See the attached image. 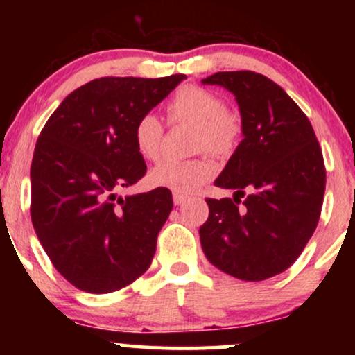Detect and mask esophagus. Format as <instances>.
I'll list each match as a JSON object with an SVG mask.
<instances>
[{
    "label": "esophagus",
    "instance_id": "34e87169",
    "mask_svg": "<svg viewBox=\"0 0 355 355\" xmlns=\"http://www.w3.org/2000/svg\"><path fill=\"white\" fill-rule=\"evenodd\" d=\"M187 202V197L185 195H180V193H173V203L175 205H183V203Z\"/></svg>",
    "mask_w": 355,
    "mask_h": 355
}]
</instances>
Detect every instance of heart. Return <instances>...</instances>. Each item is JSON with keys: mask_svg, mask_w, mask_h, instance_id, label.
<instances>
[{"mask_svg": "<svg viewBox=\"0 0 355 355\" xmlns=\"http://www.w3.org/2000/svg\"><path fill=\"white\" fill-rule=\"evenodd\" d=\"M168 120L172 123L195 126L193 150L209 152L218 157L229 155L237 146L242 135V120L239 113L227 108L222 96L211 89L185 85L170 100ZM164 126L153 113L138 118L133 128V144L138 155L148 162L162 157ZM217 166L207 157L191 160H168L150 172L148 180L158 189H168L180 195H190L214 177Z\"/></svg>", "mask_w": 355, "mask_h": 355, "instance_id": "obj_1", "label": "heart"}]
</instances>
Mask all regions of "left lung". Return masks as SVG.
<instances>
[{"mask_svg": "<svg viewBox=\"0 0 355 355\" xmlns=\"http://www.w3.org/2000/svg\"><path fill=\"white\" fill-rule=\"evenodd\" d=\"M202 83L235 96L243 135L215 180L220 189L235 190L234 200L207 198L203 254L240 280L270 279L299 259L319 222L325 191L319 141L305 113L267 76L218 71Z\"/></svg>", "mask_w": 355, "mask_h": 355, "instance_id": "obj_1", "label": "left lung"}]
</instances>
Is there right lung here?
Masks as SVG:
<instances>
[{
  "mask_svg": "<svg viewBox=\"0 0 355 355\" xmlns=\"http://www.w3.org/2000/svg\"><path fill=\"white\" fill-rule=\"evenodd\" d=\"M185 75L107 76L70 93L40 133L31 164V222L51 263L89 294L137 280L172 211L168 189L118 197L146 172L133 128Z\"/></svg>",
  "mask_w": 355,
  "mask_h": 355,
  "instance_id": "right-lung-1",
  "label": "right lung"
}]
</instances>
